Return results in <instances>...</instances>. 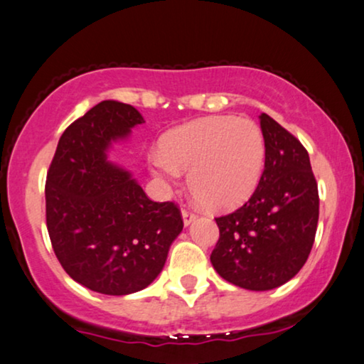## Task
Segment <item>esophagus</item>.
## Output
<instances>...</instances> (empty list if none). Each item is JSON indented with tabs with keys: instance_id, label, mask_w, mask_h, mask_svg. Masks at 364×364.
I'll use <instances>...</instances> for the list:
<instances>
[{
	"instance_id": "1",
	"label": "esophagus",
	"mask_w": 364,
	"mask_h": 364,
	"mask_svg": "<svg viewBox=\"0 0 364 364\" xmlns=\"http://www.w3.org/2000/svg\"><path fill=\"white\" fill-rule=\"evenodd\" d=\"M181 214H183V221H184V226H189V224H191V223L194 221V219L198 218V214L194 213V211H191V209H189V208H183Z\"/></svg>"
}]
</instances>
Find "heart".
<instances>
[{"label":"heart","mask_w":364,"mask_h":364,"mask_svg":"<svg viewBox=\"0 0 364 364\" xmlns=\"http://www.w3.org/2000/svg\"><path fill=\"white\" fill-rule=\"evenodd\" d=\"M265 165V138L250 119L206 117L168 132L161 151L150 155L151 171L173 183L189 171V189L203 206L224 211L255 191Z\"/></svg>","instance_id":"1"}]
</instances>
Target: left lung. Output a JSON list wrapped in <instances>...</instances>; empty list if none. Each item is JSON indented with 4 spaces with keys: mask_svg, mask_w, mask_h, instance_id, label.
Here are the masks:
<instances>
[{
    "mask_svg": "<svg viewBox=\"0 0 364 364\" xmlns=\"http://www.w3.org/2000/svg\"><path fill=\"white\" fill-rule=\"evenodd\" d=\"M265 165L260 181L234 213L216 218L211 264L240 289L272 290L299 274L318 224V186L305 146L267 114L260 115Z\"/></svg>",
    "mask_w": 364,
    "mask_h": 364,
    "instance_id": "obj_1",
    "label": "left lung"
}]
</instances>
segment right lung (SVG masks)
<instances>
[{"mask_svg": "<svg viewBox=\"0 0 364 364\" xmlns=\"http://www.w3.org/2000/svg\"><path fill=\"white\" fill-rule=\"evenodd\" d=\"M140 124L135 107L100 102L65 129L48 170L46 224L55 257L99 294L150 285L183 229L178 204L151 201L129 171L107 161L110 141Z\"/></svg>", "mask_w": 364, "mask_h": 364, "instance_id": "obj_1", "label": "right lung"}]
</instances>
